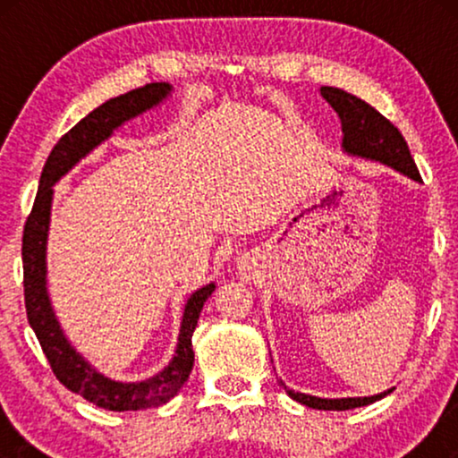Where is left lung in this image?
I'll return each mask as SVG.
<instances>
[{
  "mask_svg": "<svg viewBox=\"0 0 458 458\" xmlns=\"http://www.w3.org/2000/svg\"><path fill=\"white\" fill-rule=\"evenodd\" d=\"M321 96L327 99L329 106L337 112V116L342 121L344 152L350 156H360V158L367 160H377L381 165L392 166L394 171L403 173L406 177L421 183V174L417 171V165L412 160L403 133L384 114H379L373 106L362 102L360 98H356L344 89H337V87H321ZM281 386L285 387L284 381H281ZM392 390L365 398H317L310 396V394L293 392L285 387L287 396L300 404H306L310 409L318 411L359 409V406H367L373 404L375 400H381Z\"/></svg>",
  "mask_w": 458,
  "mask_h": 458,
  "instance_id": "1",
  "label": "left lung"
}]
</instances>
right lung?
<instances>
[{
	"instance_id": "1",
	"label": "right lung",
	"mask_w": 458,
	"mask_h": 458,
	"mask_svg": "<svg viewBox=\"0 0 458 458\" xmlns=\"http://www.w3.org/2000/svg\"><path fill=\"white\" fill-rule=\"evenodd\" d=\"M173 87L168 83H148L123 96L112 98L98 106L83 121H79L66 135L60 137L52 154L47 156L39 179L33 210L24 223L22 233V271H24V306L30 327L39 340L43 354L47 356L49 367L62 386L74 394H81L96 406L106 411H143L149 406H160L171 400L190 377L193 367L191 335L196 329L202 306L215 284H208L193 292L183 310V321L179 329V342L173 360L156 373L154 377L135 384H123L98 373L77 350L66 340L54 315L52 302L47 296V268L46 246L49 229V212H52L54 183L60 181L81 158H85L93 148L108 140L112 131L123 123L140 116L154 106H158Z\"/></svg>"
}]
</instances>
